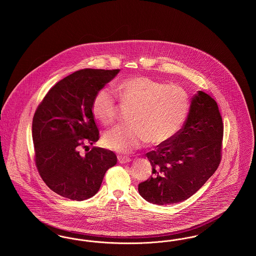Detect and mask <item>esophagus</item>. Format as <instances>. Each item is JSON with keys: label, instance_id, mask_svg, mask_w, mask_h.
Returning <instances> with one entry per match:
<instances>
[{"label": "esophagus", "instance_id": "obj_1", "mask_svg": "<svg viewBox=\"0 0 256 256\" xmlns=\"http://www.w3.org/2000/svg\"><path fill=\"white\" fill-rule=\"evenodd\" d=\"M132 159L128 156H118V161L119 163H128V162H130Z\"/></svg>", "mask_w": 256, "mask_h": 256}]
</instances>
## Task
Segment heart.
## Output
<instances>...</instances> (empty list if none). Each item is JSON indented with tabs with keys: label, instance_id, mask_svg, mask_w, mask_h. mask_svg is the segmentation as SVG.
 <instances>
[{
	"label": "heart",
	"instance_id": "heart-1",
	"mask_svg": "<svg viewBox=\"0 0 256 256\" xmlns=\"http://www.w3.org/2000/svg\"><path fill=\"white\" fill-rule=\"evenodd\" d=\"M122 108H130V124L114 128L104 135V144L122 154L132 152L146 142L162 145L180 132L186 121L191 100L180 86L168 84L146 76L122 80L116 88ZM92 113L98 122L108 126L118 113L112 92L102 88L92 102Z\"/></svg>",
	"mask_w": 256,
	"mask_h": 256
}]
</instances>
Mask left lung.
I'll return each instance as SVG.
<instances>
[{
	"mask_svg": "<svg viewBox=\"0 0 256 256\" xmlns=\"http://www.w3.org/2000/svg\"><path fill=\"white\" fill-rule=\"evenodd\" d=\"M224 124L217 102L198 91L182 128L168 142L146 152L152 176L138 185L146 202L165 206L187 200L218 169Z\"/></svg>",
	"mask_w": 256,
	"mask_h": 256,
	"instance_id": "1",
	"label": "left lung"
}]
</instances>
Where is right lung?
<instances>
[{"label":"right lung","mask_w":256,"mask_h":256,"mask_svg":"<svg viewBox=\"0 0 256 256\" xmlns=\"http://www.w3.org/2000/svg\"><path fill=\"white\" fill-rule=\"evenodd\" d=\"M119 72L76 71L52 86L37 108L32 119L36 165L43 182L61 196L73 200L93 196L106 172L117 163L108 150L93 146L82 156L80 148L98 140L92 102Z\"/></svg>","instance_id":"right-lung-1"}]
</instances>
